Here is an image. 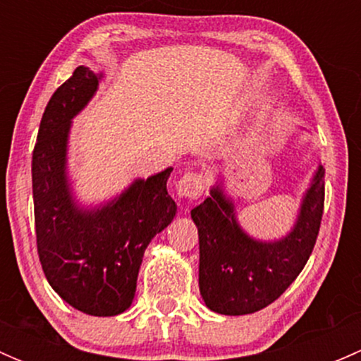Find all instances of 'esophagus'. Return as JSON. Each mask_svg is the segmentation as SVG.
I'll return each mask as SVG.
<instances>
[{
	"mask_svg": "<svg viewBox=\"0 0 361 361\" xmlns=\"http://www.w3.org/2000/svg\"><path fill=\"white\" fill-rule=\"evenodd\" d=\"M206 190L202 174L199 173H185L176 181V195L180 199H199Z\"/></svg>",
	"mask_w": 361,
	"mask_h": 361,
	"instance_id": "34e87169",
	"label": "esophagus"
}]
</instances>
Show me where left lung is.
Returning a JSON list of instances; mask_svg holds the SVG:
<instances>
[{
    "instance_id": "1",
    "label": "left lung",
    "mask_w": 361,
    "mask_h": 361,
    "mask_svg": "<svg viewBox=\"0 0 361 361\" xmlns=\"http://www.w3.org/2000/svg\"><path fill=\"white\" fill-rule=\"evenodd\" d=\"M325 169L318 166L293 228L278 241H258L235 218L220 185L192 209L199 231V288L207 307L227 316L251 314L279 298L307 264L325 202Z\"/></svg>"
}]
</instances>
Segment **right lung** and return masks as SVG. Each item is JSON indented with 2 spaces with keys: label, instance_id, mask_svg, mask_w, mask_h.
<instances>
[{
  "label": "right lung",
  "instance_id": "add662e5",
  "mask_svg": "<svg viewBox=\"0 0 361 361\" xmlns=\"http://www.w3.org/2000/svg\"><path fill=\"white\" fill-rule=\"evenodd\" d=\"M101 78L78 66L50 97L32 152V199L36 246L50 286L85 314L116 316L133 304L145 250L173 221L176 202L167 194L173 167L137 178L92 209L75 202L66 173L69 129Z\"/></svg>",
  "mask_w": 361,
  "mask_h": 361
}]
</instances>
